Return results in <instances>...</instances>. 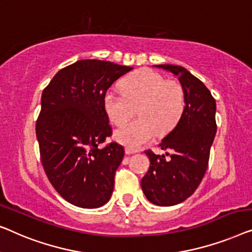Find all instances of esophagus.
<instances>
[{
    "label": "esophagus",
    "mask_w": 252,
    "mask_h": 252,
    "mask_svg": "<svg viewBox=\"0 0 252 252\" xmlns=\"http://www.w3.org/2000/svg\"><path fill=\"white\" fill-rule=\"evenodd\" d=\"M137 150H133V148H130V147H126V153L127 154V155H130V154H133V153H137Z\"/></svg>",
    "instance_id": "obj_1"
}]
</instances>
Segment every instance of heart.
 I'll return each mask as SVG.
<instances>
[{
	"instance_id": "obj_1",
	"label": "heart",
	"mask_w": 252,
	"mask_h": 252,
	"mask_svg": "<svg viewBox=\"0 0 252 252\" xmlns=\"http://www.w3.org/2000/svg\"><path fill=\"white\" fill-rule=\"evenodd\" d=\"M120 88L122 94L107 92L102 104L106 116L116 126H125L137 107L139 119L114 134L119 143L130 148L146 144L155 133L170 132L185 109V92L180 83L165 80L151 69H139L126 76Z\"/></svg>"
}]
</instances>
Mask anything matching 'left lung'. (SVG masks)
<instances>
[{
	"label": "left lung",
	"instance_id": "obj_1",
	"mask_svg": "<svg viewBox=\"0 0 252 252\" xmlns=\"http://www.w3.org/2000/svg\"><path fill=\"white\" fill-rule=\"evenodd\" d=\"M178 77L185 92V109L179 122L163 138L158 146L172 152L164 155L145 151L151 165L141 179L147 200L160 207L185 201L195 192L207 171L214 143L216 100L207 87L186 68L177 65H155Z\"/></svg>",
	"mask_w": 252,
	"mask_h": 252
}]
</instances>
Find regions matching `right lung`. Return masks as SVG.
I'll use <instances>...</instances> for the list:
<instances>
[{"instance_id": "1", "label": "right lung", "mask_w": 252, "mask_h": 252, "mask_svg": "<svg viewBox=\"0 0 252 252\" xmlns=\"http://www.w3.org/2000/svg\"><path fill=\"white\" fill-rule=\"evenodd\" d=\"M132 67L105 60H77L60 69L43 90L36 137L49 182L67 202L94 209L107 203L125 148L111 143L104 111L108 88Z\"/></svg>"}]
</instances>
